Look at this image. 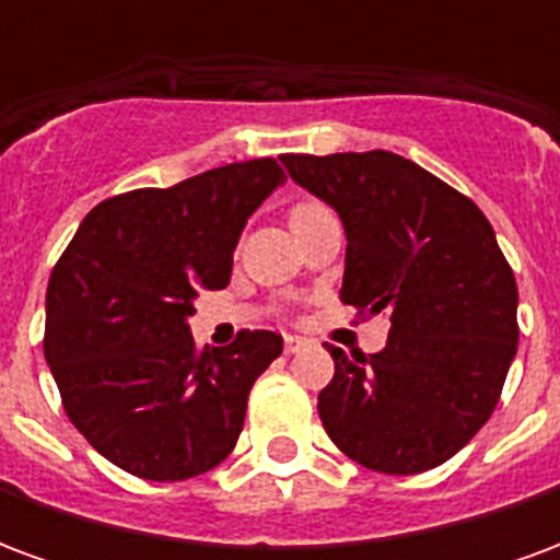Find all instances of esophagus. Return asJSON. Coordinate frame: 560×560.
<instances>
[{
    "instance_id": "1",
    "label": "esophagus",
    "mask_w": 560,
    "mask_h": 560,
    "mask_svg": "<svg viewBox=\"0 0 560 560\" xmlns=\"http://www.w3.org/2000/svg\"><path fill=\"white\" fill-rule=\"evenodd\" d=\"M303 345H305L303 336H284V351L288 353H296Z\"/></svg>"
}]
</instances>
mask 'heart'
<instances>
[{"label":"heart","mask_w":560,"mask_h":560,"mask_svg":"<svg viewBox=\"0 0 560 560\" xmlns=\"http://www.w3.org/2000/svg\"><path fill=\"white\" fill-rule=\"evenodd\" d=\"M324 203H317V200H312V197H303V200H296L291 209H288V221L293 224H300V221L312 219V215H317V212H324Z\"/></svg>","instance_id":"b5f03b06"}]
</instances>
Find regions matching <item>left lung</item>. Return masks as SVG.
Masks as SVG:
<instances>
[{"instance_id":"obj_1","label":"left lung","mask_w":560,"mask_h":560,"mask_svg":"<svg viewBox=\"0 0 560 560\" xmlns=\"http://www.w3.org/2000/svg\"><path fill=\"white\" fill-rule=\"evenodd\" d=\"M348 236L341 303L389 315L377 353L329 345L317 396L332 444L363 468L422 474L480 432L518 348V291L480 207L387 149L281 155Z\"/></svg>"}]
</instances>
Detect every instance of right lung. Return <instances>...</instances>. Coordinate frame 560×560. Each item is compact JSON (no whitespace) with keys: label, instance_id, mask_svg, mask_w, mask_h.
<instances>
[{"label":"right lung","instance_id":"1","mask_svg":"<svg viewBox=\"0 0 560 560\" xmlns=\"http://www.w3.org/2000/svg\"><path fill=\"white\" fill-rule=\"evenodd\" d=\"M281 183L279 161L252 159L107 197L59 257L44 357L68 420L116 468L176 482L231 456L281 336L243 329L197 351L188 317L231 281L245 221Z\"/></svg>","mask_w":560,"mask_h":560}]
</instances>
